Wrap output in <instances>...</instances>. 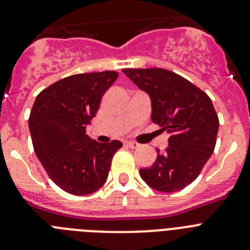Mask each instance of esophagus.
Returning a JSON list of instances; mask_svg holds the SVG:
<instances>
[{
    "instance_id": "1",
    "label": "esophagus",
    "mask_w": 250,
    "mask_h": 250,
    "mask_svg": "<svg viewBox=\"0 0 250 250\" xmlns=\"http://www.w3.org/2000/svg\"><path fill=\"white\" fill-rule=\"evenodd\" d=\"M125 145H126L127 147H130V149H136V147H139L138 143H134V141H126Z\"/></svg>"
}]
</instances>
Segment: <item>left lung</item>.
Wrapping results in <instances>:
<instances>
[{"label":"left lung","mask_w":250,"mask_h":250,"mask_svg":"<svg viewBox=\"0 0 250 250\" xmlns=\"http://www.w3.org/2000/svg\"><path fill=\"white\" fill-rule=\"evenodd\" d=\"M151 100V120L170 134L169 146L150 167L140 169L150 188L174 193L199 176L215 147L219 119L210 98L198 86L165 68H124Z\"/></svg>","instance_id":"obj_1"}]
</instances>
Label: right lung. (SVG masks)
<instances>
[{"mask_svg":"<svg viewBox=\"0 0 250 250\" xmlns=\"http://www.w3.org/2000/svg\"><path fill=\"white\" fill-rule=\"evenodd\" d=\"M118 72L77 74L37 95L30 119L32 145L51 180L74 195H87L105 184L119 140L101 144L86 135L101 98Z\"/></svg>","mask_w":250,"mask_h":250,"instance_id":"add662e5","label":"right lung"}]
</instances>
